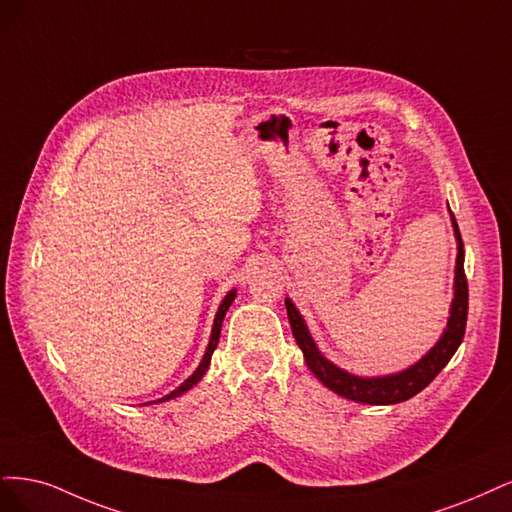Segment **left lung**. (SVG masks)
<instances>
[{"instance_id": "8db88e82", "label": "left lung", "mask_w": 512, "mask_h": 512, "mask_svg": "<svg viewBox=\"0 0 512 512\" xmlns=\"http://www.w3.org/2000/svg\"><path fill=\"white\" fill-rule=\"evenodd\" d=\"M451 221H453V232L457 238V261H455V293H453V302H451V312H449V323L444 327V332L440 340L427 351L417 364H412L410 368L387 374V376H355L351 372H346L338 366H334L332 361L325 359L321 351L317 349L315 340H312L308 327L298 312V308L293 306L289 298H285L287 306V317L291 323V332L295 336V342L304 353L306 366L310 372L315 374L319 381L332 389L334 393L342 395L346 400L361 402V404H398L404 400H410L412 395H417L423 391L427 385H430L438 372L449 364V359L455 355L459 349L461 340H464L466 334V321H468V280L464 272V242H461V234L457 221L451 212Z\"/></svg>"}]
</instances>
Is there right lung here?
Returning <instances> with one entry per match:
<instances>
[{
	"instance_id": "right-lung-1",
	"label": "right lung",
	"mask_w": 512,
	"mask_h": 512,
	"mask_svg": "<svg viewBox=\"0 0 512 512\" xmlns=\"http://www.w3.org/2000/svg\"><path fill=\"white\" fill-rule=\"evenodd\" d=\"M234 298H236V289L229 291V293L225 295V298H223V302H221V306H219V310H217V317H214L210 342H208V349H206V353H204V357H202V361H200V366H197V370L187 378V381H185L183 385H180L178 389H174L170 395H166V398L157 400V402H168V400H172V398H178L180 393H185V391H189L193 385L200 383V378L206 374V370H208V366H210V357H212L214 349H217L219 338H221V325H223V319H225V312L229 310V306H232ZM157 402H148V404H157Z\"/></svg>"
}]
</instances>
